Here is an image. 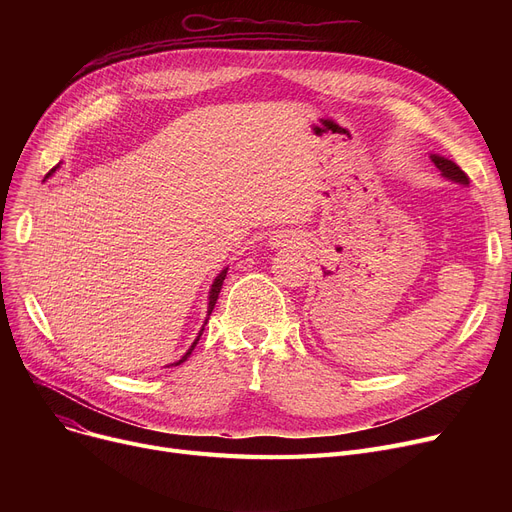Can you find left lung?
Masks as SVG:
<instances>
[{"label": "left lung", "instance_id": "left-lung-1", "mask_svg": "<svg viewBox=\"0 0 512 512\" xmlns=\"http://www.w3.org/2000/svg\"><path fill=\"white\" fill-rule=\"evenodd\" d=\"M432 161L436 164V168L442 172L444 178L454 180V182H461V184H469V176L454 164V161L440 157V155H432Z\"/></svg>", "mask_w": 512, "mask_h": 512}]
</instances>
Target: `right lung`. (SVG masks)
Listing matches in <instances>:
<instances>
[{
    "label": "right lung",
    "mask_w": 512,
    "mask_h": 512,
    "mask_svg": "<svg viewBox=\"0 0 512 512\" xmlns=\"http://www.w3.org/2000/svg\"><path fill=\"white\" fill-rule=\"evenodd\" d=\"M53 172H56V168H51L47 176H51ZM47 176H45V178H47ZM226 272H228V267H226V270H222V272H220V276H218V278H215V280H213V284H211V290H209V307H207V319H209V315H211V311H213V307H215V301H218V294H220V290H222V284H224V280H226ZM207 319H205V324H207ZM203 330H205V326L201 328V332H199L197 340L193 342V346H191V348H188V351H186V355H184V357H182L180 361L172 363V365H180L182 361H186L188 357H191V353H193V348L197 346V342H199V338H201Z\"/></svg>",
    "instance_id": "obj_1"
}]
</instances>
